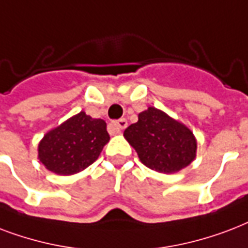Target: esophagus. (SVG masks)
Masks as SVG:
<instances>
[{
    "mask_svg": "<svg viewBox=\"0 0 248 248\" xmlns=\"http://www.w3.org/2000/svg\"><path fill=\"white\" fill-rule=\"evenodd\" d=\"M126 125H128V122L125 119H119L116 122H112L110 124V132L112 134L122 133L123 129H125Z\"/></svg>",
    "mask_w": 248,
    "mask_h": 248,
    "instance_id": "34e87169",
    "label": "esophagus"
}]
</instances>
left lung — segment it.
Segmentation results:
<instances>
[{
	"label": "left lung",
	"instance_id": "left-lung-1",
	"mask_svg": "<svg viewBox=\"0 0 248 248\" xmlns=\"http://www.w3.org/2000/svg\"><path fill=\"white\" fill-rule=\"evenodd\" d=\"M124 138L142 164L159 173H176L197 158L193 130L155 107L140 112L138 122L124 130Z\"/></svg>",
	"mask_w": 248,
	"mask_h": 248
}]
</instances>
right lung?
<instances>
[{"instance_id":"add662e5","label":"right lung","mask_w":248,"mask_h":248,"mask_svg":"<svg viewBox=\"0 0 248 248\" xmlns=\"http://www.w3.org/2000/svg\"><path fill=\"white\" fill-rule=\"evenodd\" d=\"M108 141L106 122L80 111L44 134L37 158L53 173L71 176L93 164Z\"/></svg>"}]
</instances>
